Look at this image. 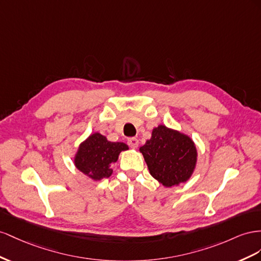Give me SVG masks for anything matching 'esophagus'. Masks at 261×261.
I'll list each match as a JSON object with an SVG mask.
<instances>
[{
	"label": "esophagus",
	"instance_id": "1",
	"mask_svg": "<svg viewBox=\"0 0 261 261\" xmlns=\"http://www.w3.org/2000/svg\"><path fill=\"white\" fill-rule=\"evenodd\" d=\"M128 145L132 148H137L139 146V140L137 138L128 139Z\"/></svg>",
	"mask_w": 261,
	"mask_h": 261
}]
</instances>
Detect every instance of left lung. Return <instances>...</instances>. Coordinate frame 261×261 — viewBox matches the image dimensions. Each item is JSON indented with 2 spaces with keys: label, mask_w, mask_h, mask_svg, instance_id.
Returning a JSON list of instances; mask_svg holds the SVG:
<instances>
[{
  "label": "left lung",
  "mask_w": 261,
  "mask_h": 261,
  "mask_svg": "<svg viewBox=\"0 0 261 261\" xmlns=\"http://www.w3.org/2000/svg\"><path fill=\"white\" fill-rule=\"evenodd\" d=\"M150 174L165 187L187 181L197 164V147L184 133L160 124L140 147Z\"/></svg>",
  "instance_id": "1"
}]
</instances>
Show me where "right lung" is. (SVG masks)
I'll return each mask as SVG.
<instances>
[{
	"label": "right lung",
	"mask_w": 261,
	"mask_h": 261,
	"mask_svg": "<svg viewBox=\"0 0 261 261\" xmlns=\"http://www.w3.org/2000/svg\"><path fill=\"white\" fill-rule=\"evenodd\" d=\"M126 150L129 147L125 143L110 142L105 136L96 132L80 144L74 164L80 172L93 180H100L113 174L111 165L118 161L120 152Z\"/></svg>",
	"instance_id": "obj_1"
}]
</instances>
